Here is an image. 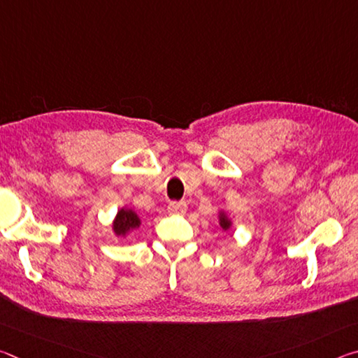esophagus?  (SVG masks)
I'll return each mask as SVG.
<instances>
[{"instance_id": "34e87169", "label": "esophagus", "mask_w": 358, "mask_h": 358, "mask_svg": "<svg viewBox=\"0 0 358 358\" xmlns=\"http://www.w3.org/2000/svg\"><path fill=\"white\" fill-rule=\"evenodd\" d=\"M167 210L171 215H185L187 210V205L185 202H172L169 203Z\"/></svg>"}]
</instances>
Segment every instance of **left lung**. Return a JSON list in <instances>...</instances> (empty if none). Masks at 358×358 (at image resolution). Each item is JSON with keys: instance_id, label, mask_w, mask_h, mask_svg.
<instances>
[{"instance_id": "1", "label": "left lung", "mask_w": 358, "mask_h": 358, "mask_svg": "<svg viewBox=\"0 0 358 358\" xmlns=\"http://www.w3.org/2000/svg\"><path fill=\"white\" fill-rule=\"evenodd\" d=\"M217 221H220V226L222 227L224 232H226V230H229L230 227H232V224H234L226 210L217 211Z\"/></svg>"}]
</instances>
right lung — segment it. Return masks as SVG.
<instances>
[{
    "label": "right lung",
    "mask_w": 358,
    "mask_h": 358,
    "mask_svg": "<svg viewBox=\"0 0 358 358\" xmlns=\"http://www.w3.org/2000/svg\"><path fill=\"white\" fill-rule=\"evenodd\" d=\"M141 226H142L141 216L137 215V211L128 207L120 208L112 221L113 234L120 238H126L131 232H134V230Z\"/></svg>",
    "instance_id": "right-lung-1"
}]
</instances>
